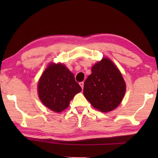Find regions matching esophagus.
<instances>
[{
    "label": "esophagus",
    "mask_w": 158,
    "mask_h": 158,
    "mask_svg": "<svg viewBox=\"0 0 158 158\" xmlns=\"http://www.w3.org/2000/svg\"><path fill=\"white\" fill-rule=\"evenodd\" d=\"M84 82H80V83H79L80 86L81 87V89H84Z\"/></svg>",
    "instance_id": "34e87169"
}]
</instances>
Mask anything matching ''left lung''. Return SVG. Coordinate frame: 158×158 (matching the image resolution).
I'll list each match as a JSON object with an SVG mask.
<instances>
[{
  "mask_svg": "<svg viewBox=\"0 0 158 158\" xmlns=\"http://www.w3.org/2000/svg\"><path fill=\"white\" fill-rule=\"evenodd\" d=\"M91 71L84 82L85 98L101 112L114 110L121 103L126 91V84L121 73L107 57L95 63Z\"/></svg>",
  "mask_w": 158,
  "mask_h": 158,
  "instance_id": "8db88e82",
  "label": "left lung"
}]
</instances>
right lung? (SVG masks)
I'll return each instance as SVG.
<instances>
[{"mask_svg": "<svg viewBox=\"0 0 158 158\" xmlns=\"http://www.w3.org/2000/svg\"><path fill=\"white\" fill-rule=\"evenodd\" d=\"M81 88L74 74L65 65L51 62L42 73L37 83V93L42 104L56 113L68 107L74 95Z\"/></svg>", "mask_w": 158, "mask_h": 158, "instance_id": "add662e5", "label": "right lung"}]
</instances>
